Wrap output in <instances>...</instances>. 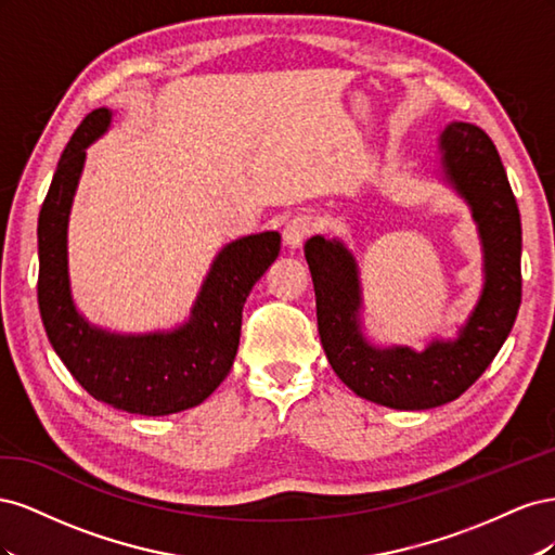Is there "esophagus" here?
<instances>
[{
    "label": "esophagus",
    "instance_id": "1",
    "mask_svg": "<svg viewBox=\"0 0 555 555\" xmlns=\"http://www.w3.org/2000/svg\"><path fill=\"white\" fill-rule=\"evenodd\" d=\"M312 229H314V220H312V215H296V217H292V220L284 224V229H282V241H284V245L287 247H300L304 245V241L310 236L312 233Z\"/></svg>",
    "mask_w": 555,
    "mask_h": 555
}]
</instances>
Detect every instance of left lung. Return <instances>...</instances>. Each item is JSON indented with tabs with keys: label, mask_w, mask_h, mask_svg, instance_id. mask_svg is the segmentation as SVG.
<instances>
[{
	"label": "left lung",
	"mask_w": 555,
	"mask_h": 555,
	"mask_svg": "<svg viewBox=\"0 0 555 555\" xmlns=\"http://www.w3.org/2000/svg\"><path fill=\"white\" fill-rule=\"evenodd\" d=\"M440 150L444 178L473 208L483 247V292L456 340H433L424 351L371 345L351 251L324 236L306 243L331 367L357 396L393 410H430L465 393L507 340L520 306V215L493 141L475 125L451 122Z\"/></svg>",
	"instance_id": "left-lung-1"
}]
</instances>
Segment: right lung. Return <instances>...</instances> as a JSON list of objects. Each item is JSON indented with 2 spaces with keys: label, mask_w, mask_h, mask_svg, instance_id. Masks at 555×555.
<instances>
[{
  "label": "right lung",
  "mask_w": 555,
  "mask_h": 555,
  "mask_svg": "<svg viewBox=\"0 0 555 555\" xmlns=\"http://www.w3.org/2000/svg\"><path fill=\"white\" fill-rule=\"evenodd\" d=\"M111 125L92 111L74 131L39 212V312L50 345L76 382L106 405L164 416L204 402L229 375L241 340L243 306L280 255V233L263 231L229 243L210 266L188 324L169 333L120 335L78 314L66 268V227L86 164V147Z\"/></svg>",
  "instance_id": "1"
}]
</instances>
